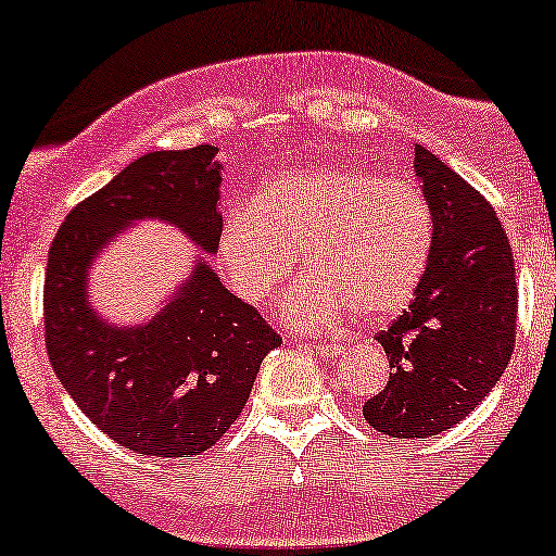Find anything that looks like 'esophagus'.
Returning <instances> with one entry per match:
<instances>
[{
    "label": "esophagus",
    "instance_id": "esophagus-1",
    "mask_svg": "<svg viewBox=\"0 0 556 556\" xmlns=\"http://www.w3.org/2000/svg\"><path fill=\"white\" fill-rule=\"evenodd\" d=\"M313 352L318 354V357H324V359H333V357H339V354H342L346 346L344 344H339V342H320V344H313L311 346Z\"/></svg>",
    "mask_w": 556,
    "mask_h": 556
}]
</instances>
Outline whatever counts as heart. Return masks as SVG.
<instances>
[{
    "mask_svg": "<svg viewBox=\"0 0 556 556\" xmlns=\"http://www.w3.org/2000/svg\"><path fill=\"white\" fill-rule=\"evenodd\" d=\"M434 219L412 178L337 165L271 178L256 202L223 217L217 256L232 292L264 305L295 271H307L279 303L295 329H320L357 311L386 318L409 305L432 256Z\"/></svg>",
    "mask_w": 556,
    "mask_h": 556,
    "instance_id": "b5f03b06",
    "label": "heart"
}]
</instances>
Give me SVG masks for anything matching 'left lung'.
Returning <instances> with one entry per match:
<instances>
[{
	"label": "left lung",
	"mask_w": 556,
	"mask_h": 556,
	"mask_svg": "<svg viewBox=\"0 0 556 556\" xmlns=\"http://www.w3.org/2000/svg\"><path fill=\"white\" fill-rule=\"evenodd\" d=\"M434 240L417 298L378 333L391 376L365 401L367 425L399 440L432 438L477 409L515 346L518 285L492 204L443 160L414 144Z\"/></svg>",
	"instance_id": "1"
}]
</instances>
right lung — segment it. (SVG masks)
<instances>
[{
    "label": "right lung",
    "instance_id": "add662e5",
    "mask_svg": "<svg viewBox=\"0 0 556 556\" xmlns=\"http://www.w3.org/2000/svg\"><path fill=\"white\" fill-rule=\"evenodd\" d=\"M217 147L150 152L66 214L49 251L43 337L51 367L92 425L155 458L204 453L230 430L282 337L204 261L150 324L109 326L87 303V266L134 219L178 225L217 251Z\"/></svg>",
    "mask_w": 556,
    "mask_h": 556
}]
</instances>
